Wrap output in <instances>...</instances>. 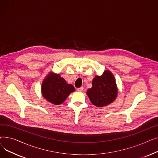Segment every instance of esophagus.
Masks as SVG:
<instances>
[{"mask_svg":"<svg viewBox=\"0 0 158 158\" xmlns=\"http://www.w3.org/2000/svg\"><path fill=\"white\" fill-rule=\"evenodd\" d=\"M83 87H80V88H77V91L78 92H82V91H83Z\"/></svg>","mask_w":158,"mask_h":158,"instance_id":"esophagus-1","label":"esophagus"}]
</instances>
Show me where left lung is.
Masks as SVG:
<instances>
[{"label":"left lung","instance_id":"obj_1","mask_svg":"<svg viewBox=\"0 0 158 158\" xmlns=\"http://www.w3.org/2000/svg\"><path fill=\"white\" fill-rule=\"evenodd\" d=\"M92 103L97 107H103L111 103L117 95L114 78L111 72L106 70L101 76H96L92 81V88L87 91Z\"/></svg>","mask_w":158,"mask_h":158}]
</instances>
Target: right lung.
<instances>
[{"label": "right lung", "mask_w": 158, "mask_h": 158, "mask_svg": "<svg viewBox=\"0 0 158 158\" xmlns=\"http://www.w3.org/2000/svg\"><path fill=\"white\" fill-rule=\"evenodd\" d=\"M74 90V87L66 83L60 74H48L41 86V92L44 98L55 105L63 103Z\"/></svg>", "instance_id": "add662e5"}]
</instances>
